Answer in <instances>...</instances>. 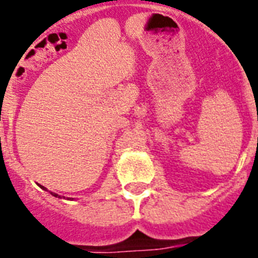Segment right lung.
I'll use <instances>...</instances> for the list:
<instances>
[{
	"label": "right lung",
	"instance_id": "add662e5",
	"mask_svg": "<svg viewBox=\"0 0 258 258\" xmlns=\"http://www.w3.org/2000/svg\"><path fill=\"white\" fill-rule=\"evenodd\" d=\"M42 187H43V189H45L44 186H42ZM51 194H52V192H51ZM53 196H55V197H57V194H53Z\"/></svg>",
	"mask_w": 258,
	"mask_h": 258
}]
</instances>
